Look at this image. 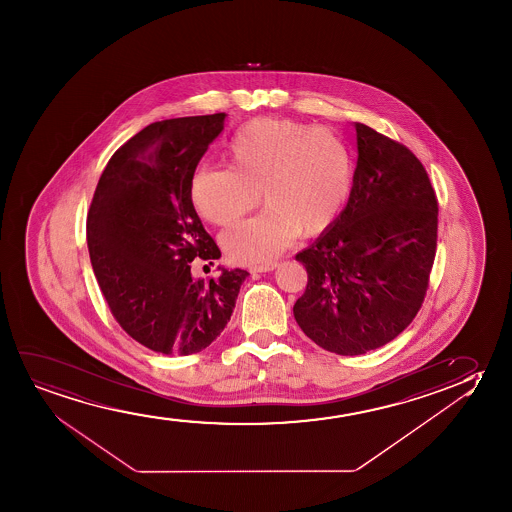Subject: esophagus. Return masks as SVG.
<instances>
[{
  "label": "esophagus",
  "instance_id": "1",
  "mask_svg": "<svg viewBox=\"0 0 512 512\" xmlns=\"http://www.w3.org/2000/svg\"><path fill=\"white\" fill-rule=\"evenodd\" d=\"M278 267L276 262H271V264H262V266L250 267V273H269V271H274Z\"/></svg>",
  "mask_w": 512,
  "mask_h": 512
}]
</instances>
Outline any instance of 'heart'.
Masks as SVG:
<instances>
[{"label": "heart", "instance_id": "1", "mask_svg": "<svg viewBox=\"0 0 512 512\" xmlns=\"http://www.w3.org/2000/svg\"><path fill=\"white\" fill-rule=\"evenodd\" d=\"M229 169L199 168L190 201L199 217L227 225L260 203L257 217L222 232L225 255L239 264L278 257L299 234L327 231L350 196V150L325 127L276 117L246 122L225 147Z\"/></svg>", "mask_w": 512, "mask_h": 512}]
</instances>
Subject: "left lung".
<instances>
[{"label":"left lung","instance_id":"8db88e82","mask_svg":"<svg viewBox=\"0 0 512 512\" xmlns=\"http://www.w3.org/2000/svg\"><path fill=\"white\" fill-rule=\"evenodd\" d=\"M348 204L295 259L308 271L295 322L323 350L364 355L420 311L437 245V199L409 148L357 122Z\"/></svg>","mask_w":512,"mask_h":512}]
</instances>
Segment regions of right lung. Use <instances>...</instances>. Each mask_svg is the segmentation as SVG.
I'll use <instances>...</instances> for the list:
<instances>
[{
    "mask_svg": "<svg viewBox=\"0 0 512 512\" xmlns=\"http://www.w3.org/2000/svg\"><path fill=\"white\" fill-rule=\"evenodd\" d=\"M225 113L141 129L106 164L87 215L92 269L120 327L164 355L208 348L231 320L248 273L218 266L210 281L190 262L220 259L190 201V182Z\"/></svg>",
    "mask_w": 512,
    "mask_h": 512,
    "instance_id": "right-lung-1",
    "label": "right lung"
}]
</instances>
